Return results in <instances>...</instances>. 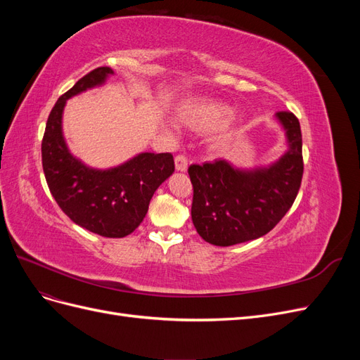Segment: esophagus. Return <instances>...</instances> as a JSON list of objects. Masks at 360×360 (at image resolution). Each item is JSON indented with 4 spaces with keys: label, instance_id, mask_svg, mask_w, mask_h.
Returning a JSON list of instances; mask_svg holds the SVG:
<instances>
[{
    "label": "esophagus",
    "instance_id": "obj_1",
    "mask_svg": "<svg viewBox=\"0 0 360 360\" xmlns=\"http://www.w3.org/2000/svg\"><path fill=\"white\" fill-rule=\"evenodd\" d=\"M174 160H176V169L177 171L183 172V171L188 169V158L184 155H177Z\"/></svg>",
    "mask_w": 360,
    "mask_h": 360
}]
</instances>
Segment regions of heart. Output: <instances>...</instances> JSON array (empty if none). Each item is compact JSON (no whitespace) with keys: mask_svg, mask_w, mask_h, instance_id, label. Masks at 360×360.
Listing matches in <instances>:
<instances>
[{"mask_svg":"<svg viewBox=\"0 0 360 360\" xmlns=\"http://www.w3.org/2000/svg\"><path fill=\"white\" fill-rule=\"evenodd\" d=\"M179 122L195 134L213 132V143L224 144L238 129L233 108L214 99H192L179 108Z\"/></svg>","mask_w":360,"mask_h":360,"instance_id":"1","label":"heart"}]
</instances>
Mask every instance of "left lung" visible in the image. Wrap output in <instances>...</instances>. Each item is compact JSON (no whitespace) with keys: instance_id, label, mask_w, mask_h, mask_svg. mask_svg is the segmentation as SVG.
I'll list each match as a JSON object with an SVG mask.
<instances>
[{"instance_id":"obj_1","label":"left lung","mask_w":360,"mask_h":360,"mask_svg":"<svg viewBox=\"0 0 360 360\" xmlns=\"http://www.w3.org/2000/svg\"><path fill=\"white\" fill-rule=\"evenodd\" d=\"M276 117L288 150L274 165L242 171L216 159L189 167L192 222L205 242L231 246L254 240L274 230L296 200L303 176L300 123L290 111Z\"/></svg>"}]
</instances>
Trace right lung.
<instances>
[{
    "instance_id": "right-lung-1",
    "label": "right lung",
    "mask_w": 360,
    "mask_h": 360,
    "mask_svg": "<svg viewBox=\"0 0 360 360\" xmlns=\"http://www.w3.org/2000/svg\"><path fill=\"white\" fill-rule=\"evenodd\" d=\"M111 68L86 73L53 105L41 139V165L60 209L94 234L120 238L134 233L147 214L156 189L174 172L171 153H141L111 169H93L73 158L61 132V117L72 96L102 85Z\"/></svg>"
}]
</instances>
